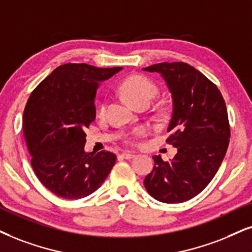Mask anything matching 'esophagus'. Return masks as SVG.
<instances>
[{"label":"esophagus","instance_id":"34e87169","mask_svg":"<svg viewBox=\"0 0 252 252\" xmlns=\"http://www.w3.org/2000/svg\"><path fill=\"white\" fill-rule=\"evenodd\" d=\"M121 157L124 158V159H132L135 157V154H130V152H123L122 155H121Z\"/></svg>","mask_w":252,"mask_h":252}]
</instances>
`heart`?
<instances>
[{
  "label": "heart",
  "instance_id": "obj_1",
  "mask_svg": "<svg viewBox=\"0 0 252 252\" xmlns=\"http://www.w3.org/2000/svg\"><path fill=\"white\" fill-rule=\"evenodd\" d=\"M121 92L132 106L137 107L141 103L151 102L152 98L158 93V88L154 82L150 81L145 76L131 75L121 84ZM104 110H106V103H101L97 109L98 116L103 115ZM144 135V130L136 129L128 138V143L130 145H136L138 139Z\"/></svg>",
  "mask_w": 252,
  "mask_h": 252
}]
</instances>
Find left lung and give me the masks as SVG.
I'll use <instances>...</instances> for the list:
<instances>
[{
  "mask_svg": "<svg viewBox=\"0 0 252 252\" xmlns=\"http://www.w3.org/2000/svg\"><path fill=\"white\" fill-rule=\"evenodd\" d=\"M144 71L160 73L168 86L173 111L166 142L178 149L171 161L154 156L144 186L158 201H187L211 183L227 152L230 126L224 98L215 84L186 63H155Z\"/></svg>",
  "mask_w": 252,
  "mask_h": 252,
  "instance_id": "8db88e82",
  "label": "left lung"
}]
</instances>
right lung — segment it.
<instances>
[{
  "label": "right lung",
  "mask_w": 252,
  "mask_h": 252,
  "mask_svg": "<svg viewBox=\"0 0 252 252\" xmlns=\"http://www.w3.org/2000/svg\"><path fill=\"white\" fill-rule=\"evenodd\" d=\"M122 67L65 63L46 76L28 98L23 132L31 166L57 196L81 199L95 192L115 165L109 151L86 154V129L95 120L98 82Z\"/></svg>",
  "instance_id": "1"
}]
</instances>
